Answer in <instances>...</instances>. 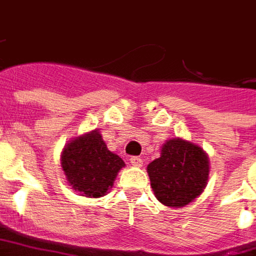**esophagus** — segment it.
Here are the masks:
<instances>
[{
	"mask_svg": "<svg viewBox=\"0 0 256 256\" xmlns=\"http://www.w3.org/2000/svg\"><path fill=\"white\" fill-rule=\"evenodd\" d=\"M130 165H134V166L140 168L143 165V160H142L140 156H130Z\"/></svg>",
	"mask_w": 256,
	"mask_h": 256,
	"instance_id": "obj_1",
	"label": "esophagus"
}]
</instances>
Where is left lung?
Returning <instances> with one entry per match:
<instances>
[{
	"mask_svg": "<svg viewBox=\"0 0 256 256\" xmlns=\"http://www.w3.org/2000/svg\"><path fill=\"white\" fill-rule=\"evenodd\" d=\"M208 158L202 147L180 138L162 146L161 156L148 164L147 173L156 198L165 206L182 207L206 188Z\"/></svg>",
	"mask_w": 256,
	"mask_h": 256,
	"instance_id": "obj_1",
	"label": "left lung"
}]
</instances>
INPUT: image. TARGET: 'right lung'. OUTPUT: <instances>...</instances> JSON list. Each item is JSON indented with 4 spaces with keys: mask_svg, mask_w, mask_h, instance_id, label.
I'll return each instance as SVG.
<instances>
[{
    "mask_svg": "<svg viewBox=\"0 0 256 256\" xmlns=\"http://www.w3.org/2000/svg\"><path fill=\"white\" fill-rule=\"evenodd\" d=\"M61 166L74 191L83 196L100 198L113 187L117 173L126 164L108 150L100 134L94 130L74 138L64 147Z\"/></svg>",
    "mask_w": 256,
    "mask_h": 256,
    "instance_id": "add662e5",
    "label": "right lung"
}]
</instances>
